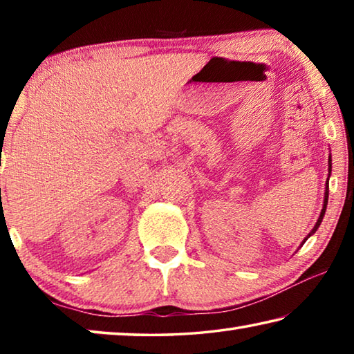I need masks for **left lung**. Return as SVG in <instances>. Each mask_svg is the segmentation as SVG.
Wrapping results in <instances>:
<instances>
[{"mask_svg": "<svg viewBox=\"0 0 354 354\" xmlns=\"http://www.w3.org/2000/svg\"><path fill=\"white\" fill-rule=\"evenodd\" d=\"M329 170H331V159H329ZM328 195H329V190H328V181H326V190H325V200H323V209H322V212H320V217H319V220H317V223H315V226L313 227V231L309 232V236L308 237H310L314 234V232L319 230V226H320V223H322V220H323V217H325V211H326V205H328ZM308 237L304 239V242L308 241Z\"/></svg>", "mask_w": 354, "mask_h": 354, "instance_id": "obj_1", "label": "left lung"}]
</instances>
